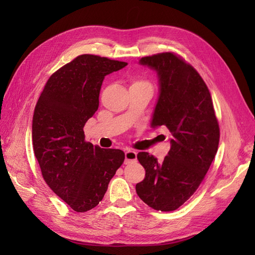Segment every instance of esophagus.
<instances>
[{
	"label": "esophagus",
	"instance_id": "esophagus-1",
	"mask_svg": "<svg viewBox=\"0 0 255 255\" xmlns=\"http://www.w3.org/2000/svg\"><path fill=\"white\" fill-rule=\"evenodd\" d=\"M137 160V152L134 150H127L125 152V163H130Z\"/></svg>",
	"mask_w": 255,
	"mask_h": 255
}]
</instances>
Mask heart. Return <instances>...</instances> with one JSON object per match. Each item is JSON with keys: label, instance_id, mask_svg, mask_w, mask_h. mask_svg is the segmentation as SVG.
Returning a JSON list of instances; mask_svg holds the SVG:
<instances>
[{"label": "heart", "instance_id": "heart-1", "mask_svg": "<svg viewBox=\"0 0 255 255\" xmlns=\"http://www.w3.org/2000/svg\"><path fill=\"white\" fill-rule=\"evenodd\" d=\"M141 83H143V82H134L133 84H141Z\"/></svg>", "mask_w": 255, "mask_h": 255}]
</instances>
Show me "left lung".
I'll list each match as a JSON object with an SVG mask.
<instances>
[{
    "instance_id": "1",
    "label": "left lung",
    "mask_w": 255,
    "mask_h": 255,
    "mask_svg": "<svg viewBox=\"0 0 255 255\" xmlns=\"http://www.w3.org/2000/svg\"><path fill=\"white\" fill-rule=\"evenodd\" d=\"M139 64L154 70L158 77L159 96L151 127H166L172 138L162 162L148 152L137 154L145 176L136 192L151 208L172 211L195 193L215 159L218 122L207 85L183 59L164 52L141 58Z\"/></svg>"
}]
</instances>
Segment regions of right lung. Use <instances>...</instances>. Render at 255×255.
Returning <instances> with one entry per match:
<instances>
[{
    "label": "right lung",
    "mask_w": 255,
    "mask_h": 255,
    "mask_svg": "<svg viewBox=\"0 0 255 255\" xmlns=\"http://www.w3.org/2000/svg\"><path fill=\"white\" fill-rule=\"evenodd\" d=\"M126 66L81 55L51 75L35 107L31 137L41 174L78 213L99 205L125 160L122 150L85 142L83 128L99 108L103 80Z\"/></svg>",
    "instance_id": "add662e5"
}]
</instances>
